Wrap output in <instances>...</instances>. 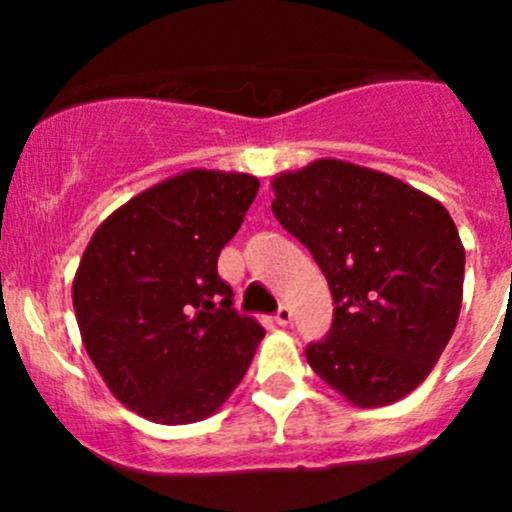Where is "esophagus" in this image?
I'll return each mask as SVG.
<instances>
[{
    "instance_id": "esophagus-1",
    "label": "esophagus",
    "mask_w": 512,
    "mask_h": 512,
    "mask_svg": "<svg viewBox=\"0 0 512 512\" xmlns=\"http://www.w3.org/2000/svg\"><path fill=\"white\" fill-rule=\"evenodd\" d=\"M275 322L280 324V327H287V324L292 322V309H289L287 304H282V307L277 309V314H275Z\"/></svg>"
}]
</instances>
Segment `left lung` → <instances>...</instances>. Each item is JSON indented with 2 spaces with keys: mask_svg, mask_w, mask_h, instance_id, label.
I'll list each match as a JSON object with an SVG mask.
<instances>
[{
  "mask_svg": "<svg viewBox=\"0 0 512 512\" xmlns=\"http://www.w3.org/2000/svg\"><path fill=\"white\" fill-rule=\"evenodd\" d=\"M272 188V213L332 289V329L307 347L314 374L361 409L404 399L431 374L461 312L466 250L448 210L332 158L282 173Z\"/></svg>",
  "mask_w": 512,
  "mask_h": 512,
  "instance_id": "8db88e82",
  "label": "left lung"
}]
</instances>
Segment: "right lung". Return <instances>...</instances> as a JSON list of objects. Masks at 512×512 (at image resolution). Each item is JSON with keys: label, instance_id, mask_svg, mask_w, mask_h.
<instances>
[{"label": "right lung", "instance_id": "right-lung-1", "mask_svg": "<svg viewBox=\"0 0 512 512\" xmlns=\"http://www.w3.org/2000/svg\"><path fill=\"white\" fill-rule=\"evenodd\" d=\"M257 188L245 173L188 170L128 200L91 237L76 319L98 374L136 414L200 421L245 376L265 329L235 312L218 257Z\"/></svg>", "mask_w": 512, "mask_h": 512}]
</instances>
